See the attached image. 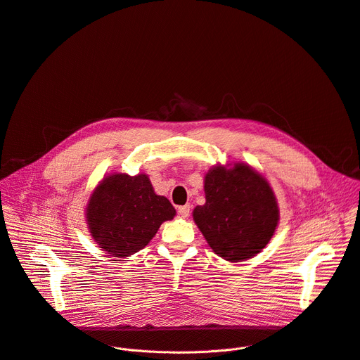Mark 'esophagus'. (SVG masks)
Wrapping results in <instances>:
<instances>
[{
  "label": "esophagus",
  "mask_w": 360,
  "mask_h": 360,
  "mask_svg": "<svg viewBox=\"0 0 360 360\" xmlns=\"http://www.w3.org/2000/svg\"><path fill=\"white\" fill-rule=\"evenodd\" d=\"M178 214H179L182 218H188L189 214H191V205H184V207H179V208H178Z\"/></svg>",
  "instance_id": "34e87169"
}]
</instances>
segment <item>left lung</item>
I'll return each mask as SVG.
<instances>
[{
  "label": "left lung",
  "mask_w": 360,
  "mask_h": 360,
  "mask_svg": "<svg viewBox=\"0 0 360 360\" xmlns=\"http://www.w3.org/2000/svg\"><path fill=\"white\" fill-rule=\"evenodd\" d=\"M205 205L193 221L214 252L229 262L246 261L271 240L279 210L268 181L245 164L212 168L205 176Z\"/></svg>",
  "instance_id": "8db88e82"
}]
</instances>
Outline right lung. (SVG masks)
I'll list each match as a JSON object with an SVG mask.
<instances>
[{
    "label": "right lung",
    "mask_w": 360,
    "mask_h": 360,
    "mask_svg": "<svg viewBox=\"0 0 360 360\" xmlns=\"http://www.w3.org/2000/svg\"><path fill=\"white\" fill-rule=\"evenodd\" d=\"M174 217L172 203L153 192L149 178L143 174H112L104 178L86 207L92 238L102 250L117 258H125L145 248L161 224Z\"/></svg>",
    "instance_id": "1"
}]
</instances>
